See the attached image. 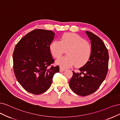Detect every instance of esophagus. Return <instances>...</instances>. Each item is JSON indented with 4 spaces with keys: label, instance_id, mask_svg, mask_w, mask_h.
Returning a JSON list of instances; mask_svg holds the SVG:
<instances>
[{
    "label": "esophagus",
    "instance_id": "1",
    "mask_svg": "<svg viewBox=\"0 0 120 120\" xmlns=\"http://www.w3.org/2000/svg\"><path fill=\"white\" fill-rule=\"evenodd\" d=\"M65 70H66L65 69H64V68H63L62 67H60V72H64V71H65Z\"/></svg>",
    "mask_w": 120,
    "mask_h": 120
}]
</instances>
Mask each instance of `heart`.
Masks as SVG:
<instances>
[{"label":"heart","instance_id":"obj_1","mask_svg":"<svg viewBox=\"0 0 120 120\" xmlns=\"http://www.w3.org/2000/svg\"><path fill=\"white\" fill-rule=\"evenodd\" d=\"M52 55L56 58L60 57L67 49V55L60 57L56 62L57 65L68 68L75 64L77 67H82L90 60L91 47L86 40L74 33H65L61 36L60 41H53L49 46Z\"/></svg>","mask_w":120,"mask_h":120}]
</instances>
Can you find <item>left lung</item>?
I'll use <instances>...</instances> for the list:
<instances>
[{
  "instance_id": "left-lung-1",
  "label": "left lung",
  "mask_w": 120,
  "mask_h": 120,
  "mask_svg": "<svg viewBox=\"0 0 120 120\" xmlns=\"http://www.w3.org/2000/svg\"><path fill=\"white\" fill-rule=\"evenodd\" d=\"M90 40L91 54L90 60L79 68L81 73L73 71L69 81L71 90L79 95L85 96L96 91L104 81L108 69L109 54L103 41L95 34L86 31ZM82 73L84 76H80Z\"/></svg>"
}]
</instances>
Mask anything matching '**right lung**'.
<instances>
[{
    "mask_svg": "<svg viewBox=\"0 0 120 120\" xmlns=\"http://www.w3.org/2000/svg\"><path fill=\"white\" fill-rule=\"evenodd\" d=\"M51 30L36 29L26 34L18 42L13 54V69L17 80L24 89L34 94L45 92L52 78L59 72L54 63L49 46L54 38Z\"/></svg>",
    "mask_w": 120,
    "mask_h": 120,
    "instance_id": "add662e5",
    "label": "right lung"
}]
</instances>
